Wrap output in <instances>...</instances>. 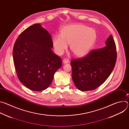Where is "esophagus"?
<instances>
[{
    "label": "esophagus",
    "instance_id": "1",
    "mask_svg": "<svg viewBox=\"0 0 129 129\" xmlns=\"http://www.w3.org/2000/svg\"><path fill=\"white\" fill-rule=\"evenodd\" d=\"M69 60L68 59H64L63 60V62L64 64H67L69 62Z\"/></svg>",
    "mask_w": 129,
    "mask_h": 129
}]
</instances>
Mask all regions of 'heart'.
I'll return each instance as SVG.
<instances>
[{
  "label": "heart",
  "instance_id": "b5f03b06",
  "mask_svg": "<svg viewBox=\"0 0 129 129\" xmlns=\"http://www.w3.org/2000/svg\"><path fill=\"white\" fill-rule=\"evenodd\" d=\"M60 34L52 38L54 50L59 55L62 54L69 44L70 51L77 57L87 54L93 47L97 38L96 30L82 24H72L64 26Z\"/></svg>",
  "mask_w": 129,
  "mask_h": 129
}]
</instances>
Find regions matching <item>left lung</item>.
Segmentation results:
<instances>
[{"label": "left lung", "instance_id": "left-lung-1", "mask_svg": "<svg viewBox=\"0 0 129 129\" xmlns=\"http://www.w3.org/2000/svg\"><path fill=\"white\" fill-rule=\"evenodd\" d=\"M104 48L93 49L85 56L71 62L73 83L81 91L96 89L104 83L113 70L117 59L115 43L112 35Z\"/></svg>", "mask_w": 129, "mask_h": 129}]
</instances>
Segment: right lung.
I'll return each mask as SVG.
<instances>
[{
  "label": "right lung",
  "instance_id": "add662e5",
  "mask_svg": "<svg viewBox=\"0 0 129 129\" xmlns=\"http://www.w3.org/2000/svg\"><path fill=\"white\" fill-rule=\"evenodd\" d=\"M51 35L40 24L22 31L13 48V61L18 79L26 87L36 91L47 89L54 73L62 65L53 52Z\"/></svg>",
  "mask_w": 129,
  "mask_h": 129
}]
</instances>
